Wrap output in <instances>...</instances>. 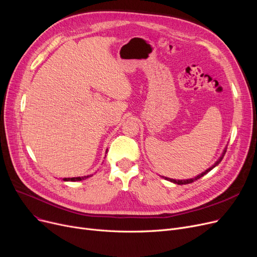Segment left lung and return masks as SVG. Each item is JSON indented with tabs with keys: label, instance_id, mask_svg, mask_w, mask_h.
Returning a JSON list of instances; mask_svg holds the SVG:
<instances>
[{
	"label": "left lung",
	"instance_id": "obj_1",
	"mask_svg": "<svg viewBox=\"0 0 257 257\" xmlns=\"http://www.w3.org/2000/svg\"><path fill=\"white\" fill-rule=\"evenodd\" d=\"M226 150H227V146L225 147V149L223 150V152H222V155L219 157V159L215 161V163L210 167V168H208L206 171H204V172H202L201 174H199L198 176H196V177H194V178H191V179H185V180H176V179H172V178H169V177H165V176H161L163 178H165L166 180H169V181H171V182H173V183H175V184H179V185H181V184H188V183H192V182H194V181H196V180H198V179H200L201 177H203L204 175H206L209 171H211L213 168H215L217 167L221 161H222V159H223V157H224V155H225V153H226Z\"/></svg>",
	"mask_w": 257,
	"mask_h": 257
}]
</instances>
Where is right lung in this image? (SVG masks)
<instances>
[{
	"label": "right lung",
	"instance_id": "1",
	"mask_svg": "<svg viewBox=\"0 0 257 257\" xmlns=\"http://www.w3.org/2000/svg\"><path fill=\"white\" fill-rule=\"evenodd\" d=\"M106 154H107V150H106ZM106 156V155H105ZM92 175H87V176H81V177H73V178H63L64 181H81V180H85L89 177H91Z\"/></svg>",
	"mask_w": 257,
	"mask_h": 257
}]
</instances>
